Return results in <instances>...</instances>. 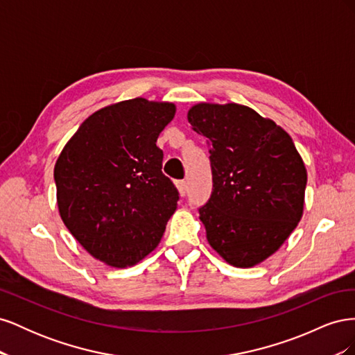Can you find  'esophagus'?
Returning a JSON list of instances; mask_svg holds the SVG:
<instances>
[{"label": "esophagus", "instance_id": "1", "mask_svg": "<svg viewBox=\"0 0 355 355\" xmlns=\"http://www.w3.org/2000/svg\"><path fill=\"white\" fill-rule=\"evenodd\" d=\"M176 187L179 189V194L184 197L187 194V182L185 180H178L176 182Z\"/></svg>", "mask_w": 355, "mask_h": 355}]
</instances>
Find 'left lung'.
I'll return each instance as SVG.
<instances>
[{"mask_svg":"<svg viewBox=\"0 0 355 355\" xmlns=\"http://www.w3.org/2000/svg\"><path fill=\"white\" fill-rule=\"evenodd\" d=\"M188 121L209 139L213 191L200 207L209 244L234 266L263 262L304 213L306 168L292 137L239 103H197Z\"/></svg>","mask_w":355,"mask_h":355,"instance_id":"left-lung-1","label":"left lung"}]
</instances>
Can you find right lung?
<instances>
[{
  "label": "right lung",
  "mask_w": 355,
  "mask_h": 355,
  "mask_svg": "<svg viewBox=\"0 0 355 355\" xmlns=\"http://www.w3.org/2000/svg\"><path fill=\"white\" fill-rule=\"evenodd\" d=\"M176 106L144 98L96 111L63 146L55 166L65 227L96 259L125 268L158 245L179 192L163 175L157 139Z\"/></svg>",
  "instance_id": "add662e5"
}]
</instances>
